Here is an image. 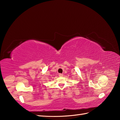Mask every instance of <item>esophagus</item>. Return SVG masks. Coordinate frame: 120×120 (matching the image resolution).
I'll list each match as a JSON object with an SVG mask.
<instances>
[{
    "label": "esophagus",
    "mask_w": 120,
    "mask_h": 120,
    "mask_svg": "<svg viewBox=\"0 0 120 120\" xmlns=\"http://www.w3.org/2000/svg\"><path fill=\"white\" fill-rule=\"evenodd\" d=\"M63 74H59V76H60V77H62V76H63Z\"/></svg>",
    "instance_id": "esophagus-1"
}]
</instances>
